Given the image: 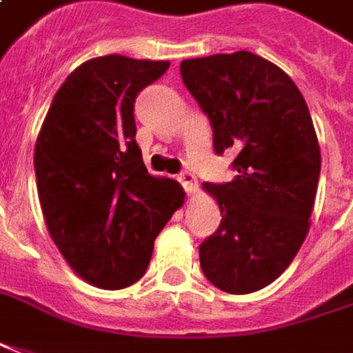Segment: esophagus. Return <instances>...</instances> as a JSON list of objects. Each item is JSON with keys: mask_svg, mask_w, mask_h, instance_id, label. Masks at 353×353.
<instances>
[{"mask_svg": "<svg viewBox=\"0 0 353 353\" xmlns=\"http://www.w3.org/2000/svg\"><path fill=\"white\" fill-rule=\"evenodd\" d=\"M179 183L183 185V189H185L189 195L196 191V177L193 176L191 172H183V174H179Z\"/></svg>", "mask_w": 353, "mask_h": 353, "instance_id": "esophagus-1", "label": "esophagus"}]
</instances>
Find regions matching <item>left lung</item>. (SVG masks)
I'll return each mask as SVG.
<instances>
[{
	"label": "left lung",
	"instance_id": "left-lung-1",
	"mask_svg": "<svg viewBox=\"0 0 353 353\" xmlns=\"http://www.w3.org/2000/svg\"><path fill=\"white\" fill-rule=\"evenodd\" d=\"M181 79L212 125L216 154L236 152L237 176L203 189L222 222L199 247L201 268L228 294L274 282L309 232L321 148L309 108L290 77L251 52L183 59Z\"/></svg>",
	"mask_w": 353,
	"mask_h": 353
}]
</instances>
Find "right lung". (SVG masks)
Returning a JSON list of instances; mask_svg holds the SVG:
<instances>
[{"label": "right lung", "mask_w": 353, "mask_h": 353, "mask_svg": "<svg viewBox=\"0 0 353 353\" xmlns=\"http://www.w3.org/2000/svg\"><path fill=\"white\" fill-rule=\"evenodd\" d=\"M170 61L94 57L52 100L34 148L48 232L85 282L121 290L145 274L154 239L183 205L181 185L146 172L137 145V94Z\"/></svg>", "instance_id": "add662e5"}]
</instances>
